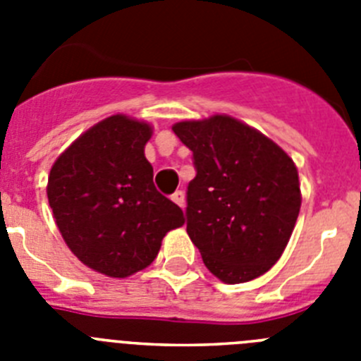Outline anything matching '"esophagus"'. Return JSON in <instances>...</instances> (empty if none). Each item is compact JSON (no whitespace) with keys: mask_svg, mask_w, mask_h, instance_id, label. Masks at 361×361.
Masks as SVG:
<instances>
[{"mask_svg":"<svg viewBox=\"0 0 361 361\" xmlns=\"http://www.w3.org/2000/svg\"><path fill=\"white\" fill-rule=\"evenodd\" d=\"M171 200H173L175 204H178L180 208H184V204H186V195H184V191L183 190L175 191L173 195H171Z\"/></svg>","mask_w":361,"mask_h":361,"instance_id":"1","label":"esophagus"}]
</instances>
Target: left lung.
Segmentation results:
<instances>
[{"label":"left lung","instance_id":"8db88e82","mask_svg":"<svg viewBox=\"0 0 361 361\" xmlns=\"http://www.w3.org/2000/svg\"><path fill=\"white\" fill-rule=\"evenodd\" d=\"M173 132L193 153L186 229L206 267L226 283L264 275L286 250L300 212L295 162L228 116L184 121Z\"/></svg>","mask_w":361,"mask_h":361}]
</instances>
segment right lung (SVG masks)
Here are the masks:
<instances>
[{
    "label": "right lung",
    "mask_w": 361,
    "mask_h": 361,
    "mask_svg": "<svg viewBox=\"0 0 361 361\" xmlns=\"http://www.w3.org/2000/svg\"><path fill=\"white\" fill-rule=\"evenodd\" d=\"M149 124L111 116L82 133L54 162L49 204L72 253L85 266L124 279L155 260L170 229L184 224L159 193L145 157Z\"/></svg>",
    "instance_id": "obj_1"
}]
</instances>
